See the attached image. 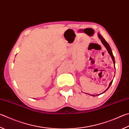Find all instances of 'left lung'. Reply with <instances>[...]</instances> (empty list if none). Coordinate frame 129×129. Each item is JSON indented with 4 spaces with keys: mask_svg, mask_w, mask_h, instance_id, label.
Wrapping results in <instances>:
<instances>
[{
    "mask_svg": "<svg viewBox=\"0 0 129 129\" xmlns=\"http://www.w3.org/2000/svg\"><path fill=\"white\" fill-rule=\"evenodd\" d=\"M98 36H99V38L100 39H101V41H102V43L104 44V46L105 47V48H107L108 52V53H109V55H111V57H112V60H113V63H114V64H115V61H114V56H113V53H112L111 48V47H110V46H109V45L108 44V43L106 41H105V39L103 38V37L101 36V35L99 34H98ZM112 82H113V81H112L111 82V83H109V86H108V87L107 88V90H105L104 92H105V91H106L108 90V88H109V87H110V86H111V84H112ZM104 92H103V93H104ZM98 95H99V94H98ZM92 96H94V95H92Z\"/></svg>",
    "mask_w": 129,
    "mask_h": 129,
    "instance_id": "1",
    "label": "left lung"
}]
</instances>
